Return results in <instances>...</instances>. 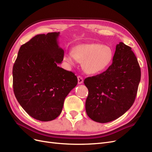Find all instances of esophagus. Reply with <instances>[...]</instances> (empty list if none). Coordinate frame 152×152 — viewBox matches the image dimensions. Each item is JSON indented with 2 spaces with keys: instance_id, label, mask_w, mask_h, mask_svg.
Returning <instances> with one entry per match:
<instances>
[{
  "instance_id": "34e87169",
  "label": "esophagus",
  "mask_w": 152,
  "mask_h": 152,
  "mask_svg": "<svg viewBox=\"0 0 152 152\" xmlns=\"http://www.w3.org/2000/svg\"><path fill=\"white\" fill-rule=\"evenodd\" d=\"M77 79H78V84H81L83 83V78H82L81 76H78L77 77Z\"/></svg>"
}]
</instances>
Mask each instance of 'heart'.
Wrapping results in <instances>:
<instances>
[{"mask_svg":"<svg viewBox=\"0 0 152 152\" xmlns=\"http://www.w3.org/2000/svg\"><path fill=\"white\" fill-rule=\"evenodd\" d=\"M113 58L112 48L107 45L97 43L82 44L73 48L64 56L69 65H74L79 61L82 62L84 70L90 75L98 74L104 71L111 65Z\"/></svg>","mask_w":152,"mask_h":152,"instance_id":"b5f03b06","label":"heart"}]
</instances>
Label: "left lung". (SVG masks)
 <instances>
[{
	"instance_id": "left-lung-1",
	"label": "left lung",
	"mask_w": 152,
	"mask_h": 152,
	"mask_svg": "<svg viewBox=\"0 0 152 152\" xmlns=\"http://www.w3.org/2000/svg\"><path fill=\"white\" fill-rule=\"evenodd\" d=\"M140 80L141 69L134 53L129 46L119 42L107 70L84 81L89 91L87 115L99 123L122 116L134 103Z\"/></svg>"
}]
</instances>
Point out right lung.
<instances>
[{"instance_id": "add662e5", "label": "right lung", "mask_w": 152, "mask_h": 152, "mask_svg": "<svg viewBox=\"0 0 152 152\" xmlns=\"http://www.w3.org/2000/svg\"><path fill=\"white\" fill-rule=\"evenodd\" d=\"M59 36V32L39 34L22 45L12 68L18 103L40 121H53L60 115L64 100L78 82L74 73L57 65L64 57Z\"/></svg>"}]
</instances>
